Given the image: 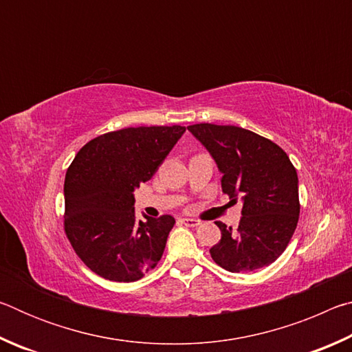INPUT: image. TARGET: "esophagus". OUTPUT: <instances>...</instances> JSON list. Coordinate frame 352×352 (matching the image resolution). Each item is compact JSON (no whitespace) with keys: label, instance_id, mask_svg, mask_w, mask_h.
I'll return each instance as SVG.
<instances>
[{"label":"esophagus","instance_id":"esophagus-1","mask_svg":"<svg viewBox=\"0 0 352 352\" xmlns=\"http://www.w3.org/2000/svg\"><path fill=\"white\" fill-rule=\"evenodd\" d=\"M182 223H184L186 226H199V225H201L199 219H182Z\"/></svg>","mask_w":352,"mask_h":352}]
</instances>
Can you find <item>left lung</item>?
Masks as SVG:
<instances>
[{
    "mask_svg": "<svg viewBox=\"0 0 352 352\" xmlns=\"http://www.w3.org/2000/svg\"><path fill=\"white\" fill-rule=\"evenodd\" d=\"M197 138L222 172V190L231 201L242 199L237 228L222 222L211 258L222 269L241 273L270 265L283 254L300 217L298 175L281 147L236 126L194 124Z\"/></svg>",
    "mask_w": 352,
    "mask_h": 352,
    "instance_id": "left-lung-1",
    "label": "left lung"
}]
</instances>
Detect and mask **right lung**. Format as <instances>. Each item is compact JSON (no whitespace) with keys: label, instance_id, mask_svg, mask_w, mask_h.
<instances>
[{"label":"right lung","instance_id":"1","mask_svg":"<svg viewBox=\"0 0 352 352\" xmlns=\"http://www.w3.org/2000/svg\"><path fill=\"white\" fill-rule=\"evenodd\" d=\"M186 127H129L87 142L65 177V233L88 269L133 283L155 269L175 219L135 217L133 190L151 180Z\"/></svg>","mask_w":352,"mask_h":352}]
</instances>
